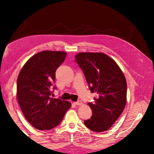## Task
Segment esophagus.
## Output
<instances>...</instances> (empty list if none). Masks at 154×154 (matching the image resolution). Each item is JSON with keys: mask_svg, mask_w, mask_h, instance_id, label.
Listing matches in <instances>:
<instances>
[{"mask_svg": "<svg viewBox=\"0 0 154 154\" xmlns=\"http://www.w3.org/2000/svg\"><path fill=\"white\" fill-rule=\"evenodd\" d=\"M76 105H81L82 104V101L81 100H78L76 102H74V103Z\"/></svg>", "mask_w": 154, "mask_h": 154, "instance_id": "esophagus-1", "label": "esophagus"}]
</instances>
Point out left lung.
<instances>
[{
  "mask_svg": "<svg viewBox=\"0 0 154 154\" xmlns=\"http://www.w3.org/2000/svg\"><path fill=\"white\" fill-rule=\"evenodd\" d=\"M75 58L89 90L97 94L94 101L88 103L92 116L84 124L94 132L106 131L118 119L127 103L124 74L114 60L104 53H80Z\"/></svg>",
  "mask_w": 154,
  "mask_h": 154,
  "instance_id": "obj_1",
  "label": "left lung"
}]
</instances>
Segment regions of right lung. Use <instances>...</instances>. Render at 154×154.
Wrapping results in <instances>:
<instances>
[{
    "label": "right lung",
    "mask_w": 154,
    "mask_h": 154,
    "mask_svg": "<svg viewBox=\"0 0 154 154\" xmlns=\"http://www.w3.org/2000/svg\"><path fill=\"white\" fill-rule=\"evenodd\" d=\"M67 53L44 51L29 58L17 79V96L26 119L32 127L49 130L58 126L71 106L68 101L51 97L57 89L55 73Z\"/></svg>",
    "instance_id": "right-lung-1"
}]
</instances>
